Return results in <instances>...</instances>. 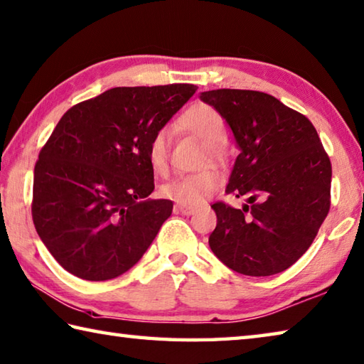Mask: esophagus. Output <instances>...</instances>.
I'll use <instances>...</instances> for the list:
<instances>
[{
	"label": "esophagus",
	"instance_id": "34e87169",
	"mask_svg": "<svg viewBox=\"0 0 364 364\" xmlns=\"http://www.w3.org/2000/svg\"><path fill=\"white\" fill-rule=\"evenodd\" d=\"M175 210L178 211V213H181V215H184V216H191L192 213L196 211V208L194 206H189V205H183V203H176L175 205Z\"/></svg>",
	"mask_w": 364,
	"mask_h": 364
}]
</instances>
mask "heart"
<instances>
[{"label":"heart","instance_id":"heart-1","mask_svg":"<svg viewBox=\"0 0 364 364\" xmlns=\"http://www.w3.org/2000/svg\"><path fill=\"white\" fill-rule=\"evenodd\" d=\"M180 124L208 144L211 154L220 153V141L224 140V119L213 107L196 104L183 113ZM170 131L161 127L148 141V162L156 173H166L168 166ZM223 184V173L216 167H206L198 172L178 175L162 184L161 194L183 205H198L211 197Z\"/></svg>","mask_w":364,"mask_h":364}]
</instances>
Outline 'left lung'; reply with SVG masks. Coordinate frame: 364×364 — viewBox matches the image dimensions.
<instances>
[{"mask_svg":"<svg viewBox=\"0 0 364 364\" xmlns=\"http://www.w3.org/2000/svg\"><path fill=\"white\" fill-rule=\"evenodd\" d=\"M237 140L240 154L225 192L243 210L216 202L210 247L246 276L281 273L308 251L330 211L331 162L311 121L267 92H200Z\"/></svg>","mask_w":364,"mask_h":364,"instance_id":"left-lung-1","label":"left lung"}]
</instances>
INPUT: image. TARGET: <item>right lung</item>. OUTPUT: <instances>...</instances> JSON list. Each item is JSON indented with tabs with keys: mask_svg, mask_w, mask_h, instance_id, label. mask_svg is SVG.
<instances>
[{
	"mask_svg": "<svg viewBox=\"0 0 364 364\" xmlns=\"http://www.w3.org/2000/svg\"><path fill=\"white\" fill-rule=\"evenodd\" d=\"M196 85L118 87L64 113L34 167L33 223L60 265L85 281L126 273L173 203L153 200L148 141Z\"/></svg>",
	"mask_w": 364,
	"mask_h": 364,
	"instance_id": "obj_1",
	"label": "right lung"
}]
</instances>
